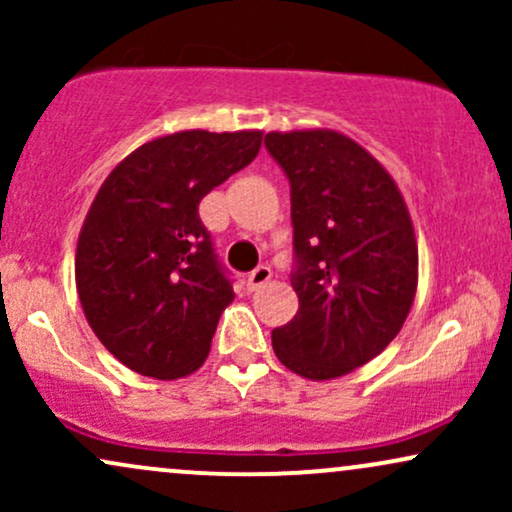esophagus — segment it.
I'll return each instance as SVG.
<instances>
[{
    "label": "esophagus",
    "mask_w": 512,
    "mask_h": 512,
    "mask_svg": "<svg viewBox=\"0 0 512 512\" xmlns=\"http://www.w3.org/2000/svg\"><path fill=\"white\" fill-rule=\"evenodd\" d=\"M269 279H272V269H269L267 264H260V267L252 269V272L248 274V289H250V291L262 289V286L267 284Z\"/></svg>",
    "instance_id": "obj_1"
}]
</instances>
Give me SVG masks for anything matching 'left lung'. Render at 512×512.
<instances>
[{"instance_id":"left-lung-1","label":"left lung","mask_w":512,"mask_h":512,"mask_svg":"<svg viewBox=\"0 0 512 512\" xmlns=\"http://www.w3.org/2000/svg\"><path fill=\"white\" fill-rule=\"evenodd\" d=\"M291 182V286L298 313L272 332L274 354L308 380H334L402 330L419 284V248L402 192L373 156L334 129L269 132Z\"/></svg>"}]
</instances>
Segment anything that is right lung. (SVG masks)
I'll use <instances>...</instances> for the list:
<instances>
[{
	"instance_id": "right-lung-1",
	"label": "right lung",
	"mask_w": 512,
	"mask_h": 512,
	"mask_svg": "<svg viewBox=\"0 0 512 512\" xmlns=\"http://www.w3.org/2000/svg\"><path fill=\"white\" fill-rule=\"evenodd\" d=\"M260 146V129L166 134L122 158L93 199L76 243V291L91 330L134 373L178 380L207 361L236 293L199 202Z\"/></svg>"
}]
</instances>
